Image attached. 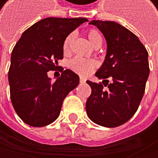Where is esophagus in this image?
Listing matches in <instances>:
<instances>
[{"mask_svg":"<svg viewBox=\"0 0 158 158\" xmlns=\"http://www.w3.org/2000/svg\"><path fill=\"white\" fill-rule=\"evenodd\" d=\"M80 82H81V83H84V82H85V78L81 77V78H80Z\"/></svg>","mask_w":158,"mask_h":158,"instance_id":"34e87169","label":"esophagus"}]
</instances>
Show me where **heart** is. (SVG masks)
Segmentation results:
<instances>
[{"instance_id": "1", "label": "heart", "mask_w": 158, "mask_h": 158, "mask_svg": "<svg viewBox=\"0 0 158 158\" xmlns=\"http://www.w3.org/2000/svg\"><path fill=\"white\" fill-rule=\"evenodd\" d=\"M74 34L70 33L63 40L62 48L63 51L66 53L69 51L70 44L73 40ZM88 38L94 46L101 45L102 44V37L100 33L96 29H90L88 31ZM97 66V61L95 60H87L81 57H75L68 62V67L74 71L75 73L81 75V76H87L92 72Z\"/></svg>"}]
</instances>
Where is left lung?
Here are the masks:
<instances>
[{"instance_id":"left-lung-1","label":"left lung","mask_w":158,"mask_h":158,"mask_svg":"<svg viewBox=\"0 0 158 158\" xmlns=\"http://www.w3.org/2000/svg\"><path fill=\"white\" fill-rule=\"evenodd\" d=\"M90 24L104 35L107 54L96 73L103 84L87 81L92 92L86 112L96 124L113 128L128 121L140 104L150 74L148 52L134 33L118 23L97 20Z\"/></svg>"}]
</instances>
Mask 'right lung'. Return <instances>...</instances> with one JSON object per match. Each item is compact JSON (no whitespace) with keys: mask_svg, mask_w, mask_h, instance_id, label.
I'll list each match as a JSON object with an SVG mask.
<instances>
[{"mask_svg":"<svg viewBox=\"0 0 158 158\" xmlns=\"http://www.w3.org/2000/svg\"><path fill=\"white\" fill-rule=\"evenodd\" d=\"M86 18H46L23 33L11 54L8 71L10 98L18 116L26 124L44 127L60 116L63 99L80 83V77L61 70L56 81L47 72L63 59V40Z\"/></svg>","mask_w":158,"mask_h":158,"instance_id":"right-lung-1","label":"right lung"}]
</instances>
